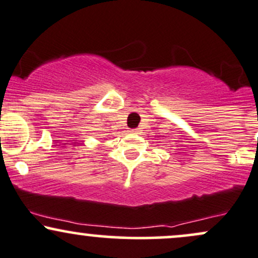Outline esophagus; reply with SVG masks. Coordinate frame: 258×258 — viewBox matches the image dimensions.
<instances>
[{"mask_svg": "<svg viewBox=\"0 0 258 258\" xmlns=\"http://www.w3.org/2000/svg\"><path fill=\"white\" fill-rule=\"evenodd\" d=\"M131 132H132V133H138V132H139V130H137V128H133V130H131Z\"/></svg>", "mask_w": 258, "mask_h": 258, "instance_id": "1", "label": "esophagus"}]
</instances>
